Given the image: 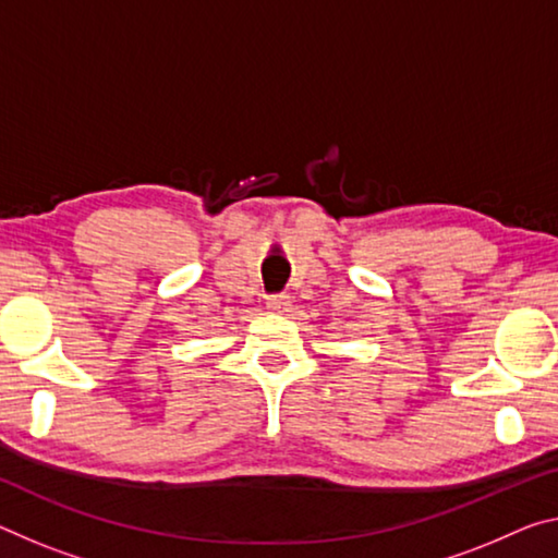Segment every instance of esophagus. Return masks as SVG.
Here are the masks:
<instances>
[{"label":"esophagus","instance_id":"34e87169","mask_svg":"<svg viewBox=\"0 0 558 558\" xmlns=\"http://www.w3.org/2000/svg\"><path fill=\"white\" fill-rule=\"evenodd\" d=\"M288 305H290V295H286V293H276V295L268 298V311L286 313Z\"/></svg>","mask_w":558,"mask_h":558}]
</instances>
